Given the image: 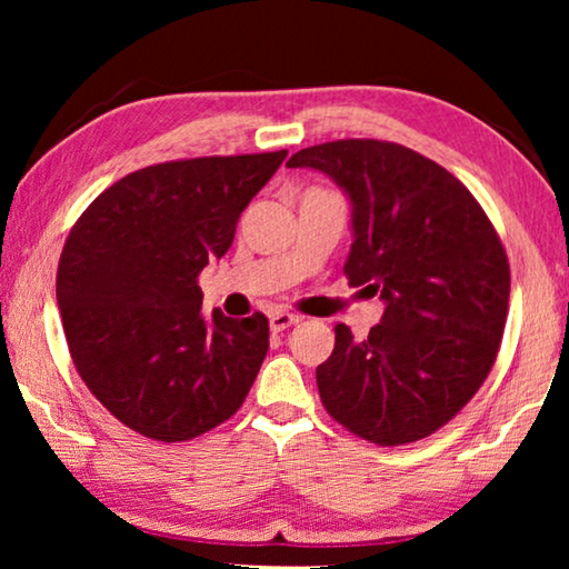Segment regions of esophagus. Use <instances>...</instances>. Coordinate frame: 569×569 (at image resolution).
<instances>
[{
	"label": "esophagus",
	"mask_w": 569,
	"mask_h": 569,
	"mask_svg": "<svg viewBox=\"0 0 569 569\" xmlns=\"http://www.w3.org/2000/svg\"><path fill=\"white\" fill-rule=\"evenodd\" d=\"M298 321H301V316L288 313V311H276V313L271 316V331H273V333H281V331L288 329V326H293V323H298Z\"/></svg>",
	"instance_id": "obj_1"
}]
</instances>
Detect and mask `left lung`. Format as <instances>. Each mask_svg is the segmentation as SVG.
Wrapping results in <instances>:
<instances>
[{"label": "left lung", "instance_id": "obj_1", "mask_svg": "<svg viewBox=\"0 0 569 569\" xmlns=\"http://www.w3.org/2000/svg\"><path fill=\"white\" fill-rule=\"evenodd\" d=\"M288 168L321 170L349 192L343 273L387 303L363 341L336 323L316 369L323 409L379 447L435 435L479 391L502 343L509 261L492 220L465 182L399 142H323Z\"/></svg>", "mask_w": 569, "mask_h": 569}]
</instances>
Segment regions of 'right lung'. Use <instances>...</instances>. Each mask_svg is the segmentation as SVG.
<instances>
[{
    "mask_svg": "<svg viewBox=\"0 0 569 569\" xmlns=\"http://www.w3.org/2000/svg\"><path fill=\"white\" fill-rule=\"evenodd\" d=\"M288 150L170 160L112 182L77 218L57 306L84 387L138 435L188 441L233 417L268 351V319L200 313L198 276L226 256Z\"/></svg>",
    "mask_w": 569,
    "mask_h": 569,
    "instance_id": "right-lung-1",
    "label": "right lung"
}]
</instances>
